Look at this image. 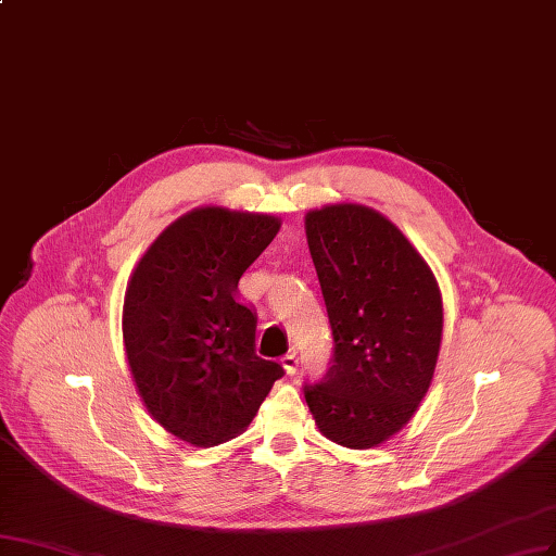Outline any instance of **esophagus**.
I'll list each match as a JSON object with an SVG mask.
<instances>
[{"label":"esophagus","mask_w":556,"mask_h":556,"mask_svg":"<svg viewBox=\"0 0 556 556\" xmlns=\"http://www.w3.org/2000/svg\"><path fill=\"white\" fill-rule=\"evenodd\" d=\"M281 365H283L286 374H289V376H293V374L298 371V355H295V351H291V353H286V355L281 357Z\"/></svg>","instance_id":"esophagus-1"}]
</instances>
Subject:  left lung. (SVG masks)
<instances>
[{
    "label": "left lung",
    "mask_w": 556,
    "mask_h": 556,
    "mask_svg": "<svg viewBox=\"0 0 556 556\" xmlns=\"http://www.w3.org/2000/svg\"><path fill=\"white\" fill-rule=\"evenodd\" d=\"M332 328V365L304 386L326 439L365 451L414 418L432 383L441 291L418 249L381 212L339 203L304 217Z\"/></svg>",
    "instance_id": "left-lung-1"
}]
</instances>
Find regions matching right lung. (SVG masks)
<instances>
[{
	"label": "right lung",
	"mask_w": 556,
	"mask_h": 556,
	"mask_svg": "<svg viewBox=\"0 0 556 556\" xmlns=\"http://www.w3.org/2000/svg\"><path fill=\"white\" fill-rule=\"evenodd\" d=\"M273 214L195 207L138 261L122 309L129 369L152 418L191 445L236 439L283 367L256 355L238 281L277 236Z\"/></svg>",
	"instance_id": "obj_1"
}]
</instances>
